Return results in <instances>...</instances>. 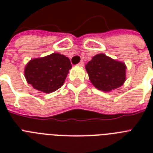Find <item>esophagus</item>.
Listing matches in <instances>:
<instances>
[{
    "label": "esophagus",
    "mask_w": 153,
    "mask_h": 153,
    "mask_svg": "<svg viewBox=\"0 0 153 153\" xmlns=\"http://www.w3.org/2000/svg\"><path fill=\"white\" fill-rule=\"evenodd\" d=\"M79 66H80V67H83V66H84V62H83V61H81V62H79Z\"/></svg>",
    "instance_id": "34e87169"
}]
</instances>
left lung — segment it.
Here are the masks:
<instances>
[{"label":"left lung","instance_id":"left-lung-1","mask_svg":"<svg viewBox=\"0 0 153 153\" xmlns=\"http://www.w3.org/2000/svg\"><path fill=\"white\" fill-rule=\"evenodd\" d=\"M126 65L98 54L86 65L90 80L99 91H110L118 88L126 81Z\"/></svg>","mask_w":153,"mask_h":153}]
</instances>
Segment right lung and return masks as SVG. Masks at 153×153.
Here are the masks:
<instances>
[{
    "label": "right lung",
    "instance_id": "add662e5",
    "mask_svg": "<svg viewBox=\"0 0 153 153\" xmlns=\"http://www.w3.org/2000/svg\"><path fill=\"white\" fill-rule=\"evenodd\" d=\"M71 68V64L68 58L53 53L31 60L25 67V75L27 82L35 89L49 94L63 85Z\"/></svg>",
    "mask_w": 153,
    "mask_h": 153
}]
</instances>
